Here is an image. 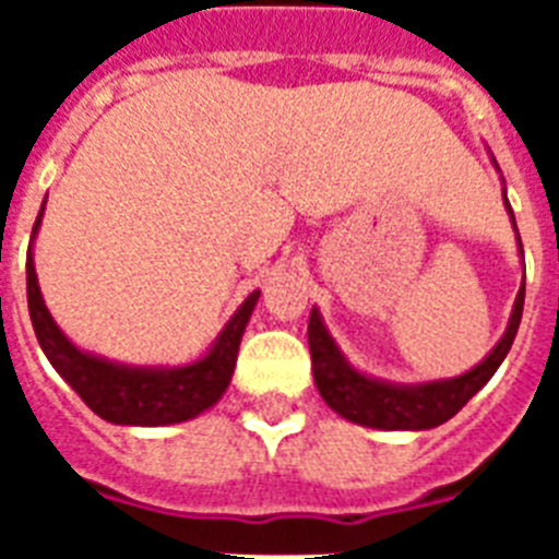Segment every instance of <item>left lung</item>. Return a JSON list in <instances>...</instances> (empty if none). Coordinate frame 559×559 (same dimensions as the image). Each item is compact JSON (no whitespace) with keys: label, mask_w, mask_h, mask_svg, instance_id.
<instances>
[{"label":"left lung","mask_w":559,"mask_h":559,"mask_svg":"<svg viewBox=\"0 0 559 559\" xmlns=\"http://www.w3.org/2000/svg\"><path fill=\"white\" fill-rule=\"evenodd\" d=\"M504 205H508V197H504ZM508 214L513 217L511 205H508ZM522 305H525V284L520 287V296L513 305L508 331L499 345L490 350V357H485L473 371L461 373V377L424 382V385H394V382L371 380L357 368H350L348 359L336 348V342L331 340V333L324 331L319 310H313L310 324H307V342H310V359H313L319 394L336 415L348 417L359 426H371V429H432V426L447 424L493 377L496 368L502 366V359L508 357L513 345V336L520 331Z\"/></svg>","instance_id":"obj_1"}]
</instances>
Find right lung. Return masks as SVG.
I'll return each mask as SVG.
<instances>
[{"mask_svg": "<svg viewBox=\"0 0 559 559\" xmlns=\"http://www.w3.org/2000/svg\"><path fill=\"white\" fill-rule=\"evenodd\" d=\"M39 219H43V211L34 223V235H37ZM25 275H28L31 324H34L43 354L95 415L118 426L182 424V420H191L200 412L214 406L231 382L246 322L252 316L254 301L261 296L254 289L252 296L246 298L240 310L231 316V322L223 328L214 348L202 359H197L193 366L130 368L83 354L81 348H74L72 342L66 340L63 331L57 328L51 313H48L46 301H43L31 249Z\"/></svg>", "mask_w": 559, "mask_h": 559, "instance_id": "1", "label": "right lung"}]
</instances>
